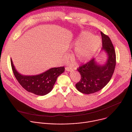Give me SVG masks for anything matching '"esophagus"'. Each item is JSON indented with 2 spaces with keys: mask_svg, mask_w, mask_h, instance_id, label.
Wrapping results in <instances>:
<instances>
[{
  "mask_svg": "<svg viewBox=\"0 0 132 132\" xmlns=\"http://www.w3.org/2000/svg\"><path fill=\"white\" fill-rule=\"evenodd\" d=\"M72 67H65V70H66V71H71V70H72Z\"/></svg>",
  "mask_w": 132,
  "mask_h": 132,
  "instance_id": "esophagus-1",
  "label": "esophagus"
}]
</instances>
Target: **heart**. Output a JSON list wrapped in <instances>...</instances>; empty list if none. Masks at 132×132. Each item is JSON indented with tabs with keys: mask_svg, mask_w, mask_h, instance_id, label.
Wrapping results in <instances>:
<instances>
[{
	"mask_svg": "<svg viewBox=\"0 0 132 132\" xmlns=\"http://www.w3.org/2000/svg\"><path fill=\"white\" fill-rule=\"evenodd\" d=\"M101 43L98 36H92L88 31H82L74 41L72 46L75 47L72 57L75 61L84 63L88 61L95 53Z\"/></svg>",
	"mask_w": 132,
	"mask_h": 132,
	"instance_id": "obj_1",
	"label": "heart"
}]
</instances>
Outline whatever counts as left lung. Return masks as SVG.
<instances>
[{
	"label": "left lung",
	"mask_w": 132,
	"mask_h": 132,
	"mask_svg": "<svg viewBox=\"0 0 132 132\" xmlns=\"http://www.w3.org/2000/svg\"><path fill=\"white\" fill-rule=\"evenodd\" d=\"M101 34L102 50L107 53V61L101 66L97 64L95 59H93L78 68L81 79L76 84V87L82 93L91 94L101 90L110 81L114 71L116 55L113 45L108 35L101 31Z\"/></svg>",
	"instance_id": "1"
}]
</instances>
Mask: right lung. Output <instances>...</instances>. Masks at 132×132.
Segmentation results:
<instances>
[{
  "label": "right lung",
  "instance_id": "add662e5",
  "mask_svg": "<svg viewBox=\"0 0 132 132\" xmlns=\"http://www.w3.org/2000/svg\"><path fill=\"white\" fill-rule=\"evenodd\" d=\"M11 65L19 83L27 91L38 96H44L51 92L58 76L65 71L64 66L54 67L39 75L25 76L16 71L11 60Z\"/></svg>",
  "mask_w": 132,
  "mask_h": 132
}]
</instances>
